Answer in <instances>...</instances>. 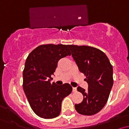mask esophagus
Instances as JSON below:
<instances>
[{
	"label": "esophagus",
	"instance_id": "34e87169",
	"mask_svg": "<svg viewBox=\"0 0 129 129\" xmlns=\"http://www.w3.org/2000/svg\"><path fill=\"white\" fill-rule=\"evenodd\" d=\"M76 90H77L76 87H73V92H75V91H76Z\"/></svg>",
	"mask_w": 129,
	"mask_h": 129
}]
</instances>
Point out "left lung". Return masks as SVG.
<instances>
[{"label":"left lung","mask_w":129,"mask_h":129,"mask_svg":"<svg viewBox=\"0 0 129 129\" xmlns=\"http://www.w3.org/2000/svg\"><path fill=\"white\" fill-rule=\"evenodd\" d=\"M69 48L88 85L87 90L77 88L84 99L75 105V109L81 115H93L102 110L109 99L113 84V67L106 54L98 48L74 45H69Z\"/></svg>","instance_id":"left-lung-1"}]
</instances>
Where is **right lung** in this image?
<instances>
[{
  "label": "right lung",
  "mask_w": 129,
  "mask_h": 129,
  "mask_svg": "<svg viewBox=\"0 0 129 129\" xmlns=\"http://www.w3.org/2000/svg\"><path fill=\"white\" fill-rule=\"evenodd\" d=\"M69 45L46 44L36 47L29 54L23 71V88L33 112L45 119L59 115L62 101L72 91V87L66 83L57 85L53 82L57 62L70 56Z\"/></svg>",
  "instance_id": "obj_1"
}]
</instances>
